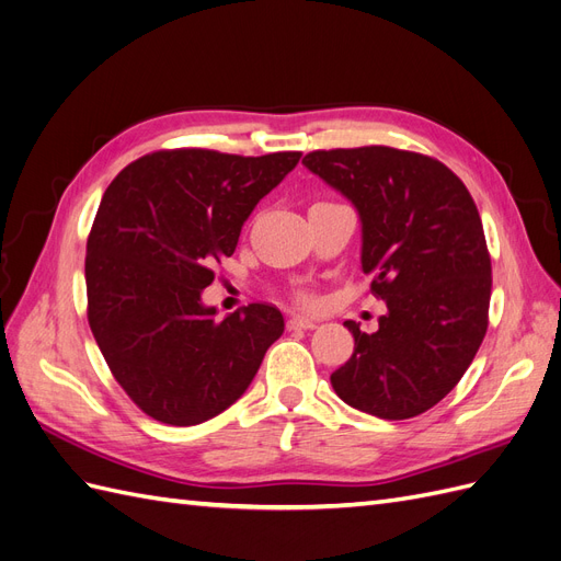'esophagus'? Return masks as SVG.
<instances>
[{"mask_svg": "<svg viewBox=\"0 0 561 561\" xmlns=\"http://www.w3.org/2000/svg\"><path fill=\"white\" fill-rule=\"evenodd\" d=\"M287 328H290V330H295V328L313 330V328H316V320H313V318H307V316H293L290 320H287Z\"/></svg>", "mask_w": 561, "mask_h": 561, "instance_id": "esophagus-1", "label": "esophagus"}]
</instances>
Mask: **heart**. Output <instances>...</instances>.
I'll return each instance as SVG.
<instances>
[{
    "instance_id": "obj_1",
    "label": "heart",
    "mask_w": 561,
    "mask_h": 561,
    "mask_svg": "<svg viewBox=\"0 0 561 561\" xmlns=\"http://www.w3.org/2000/svg\"><path fill=\"white\" fill-rule=\"evenodd\" d=\"M301 299H304V301H309V297H301Z\"/></svg>"
}]
</instances>
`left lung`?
I'll use <instances>...</instances> for the list:
<instances>
[{
	"label": "left lung",
	"instance_id": "left-lung-1",
	"mask_svg": "<svg viewBox=\"0 0 561 561\" xmlns=\"http://www.w3.org/2000/svg\"><path fill=\"white\" fill-rule=\"evenodd\" d=\"M363 219V274L388 313L365 334L332 388L365 414L428 412L461 381L489 325L491 257L466 184L433 157L383 145L316 149L301 161Z\"/></svg>",
	"mask_w": 561,
	"mask_h": 561
}]
</instances>
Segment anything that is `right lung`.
<instances>
[{
  "mask_svg": "<svg viewBox=\"0 0 561 561\" xmlns=\"http://www.w3.org/2000/svg\"><path fill=\"white\" fill-rule=\"evenodd\" d=\"M299 157L159 149L107 186L87 241V313L114 379L147 416L196 426L225 412L283 334L271 304L217 320L201 293Z\"/></svg>",
  "mask_w": 561,
  "mask_h": 561,
  "instance_id": "1",
  "label": "right lung"
}]
</instances>
